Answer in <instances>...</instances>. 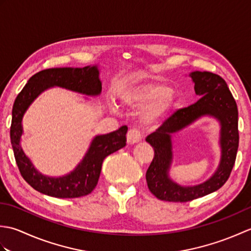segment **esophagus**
Masks as SVG:
<instances>
[{
    "mask_svg": "<svg viewBox=\"0 0 251 251\" xmlns=\"http://www.w3.org/2000/svg\"><path fill=\"white\" fill-rule=\"evenodd\" d=\"M141 140V132L137 128H131L127 132V142L129 145H135Z\"/></svg>",
    "mask_w": 251,
    "mask_h": 251,
    "instance_id": "1",
    "label": "esophagus"
}]
</instances>
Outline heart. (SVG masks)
Here are the masks:
<instances>
[{
  "mask_svg": "<svg viewBox=\"0 0 251 251\" xmlns=\"http://www.w3.org/2000/svg\"><path fill=\"white\" fill-rule=\"evenodd\" d=\"M176 93L167 84L159 82H143L134 84L122 95V101L130 109H143L149 105L143 115V121L151 124L158 121L174 105ZM116 108L113 105L112 110Z\"/></svg>",
  "mask_w": 251,
  "mask_h": 251,
  "instance_id": "heart-1",
  "label": "heart"
}]
</instances>
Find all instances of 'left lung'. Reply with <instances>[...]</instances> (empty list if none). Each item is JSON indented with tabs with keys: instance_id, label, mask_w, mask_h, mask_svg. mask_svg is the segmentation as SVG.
Returning a JSON list of instances; mask_svg holds the SVG:
<instances>
[{
	"instance_id": "8db88e82",
	"label": "left lung",
	"mask_w": 251,
	"mask_h": 251,
	"mask_svg": "<svg viewBox=\"0 0 251 251\" xmlns=\"http://www.w3.org/2000/svg\"><path fill=\"white\" fill-rule=\"evenodd\" d=\"M200 99L188 108L180 109L153 134L147 142L154 149V158L148 168V188L158 200L189 201L219 190L230 177L238 149V111L225 79L211 72L193 71L189 74ZM210 116L221 125V162L212 177L195 186H181L170 178L172 164V135L187 128L201 117Z\"/></svg>"
}]
</instances>
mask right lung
Listing matches in <instances>:
<instances>
[{"label": "right lung", "instance_id": "add662e5", "mask_svg": "<svg viewBox=\"0 0 251 251\" xmlns=\"http://www.w3.org/2000/svg\"><path fill=\"white\" fill-rule=\"evenodd\" d=\"M51 87L66 88L89 97L101 94L102 82L97 65L83 68H51L37 72L29 78L15 99L10 125V142L16 163L23 178L34 190L57 199H74L85 196L96 188L103 159L126 146L127 126L105 135L93 138L82 161L72 172L60 177H50L40 173L21 148L24 134L23 119L29 106L45 90ZM86 98V97H85Z\"/></svg>", "mask_w": 251, "mask_h": 251}]
</instances>
